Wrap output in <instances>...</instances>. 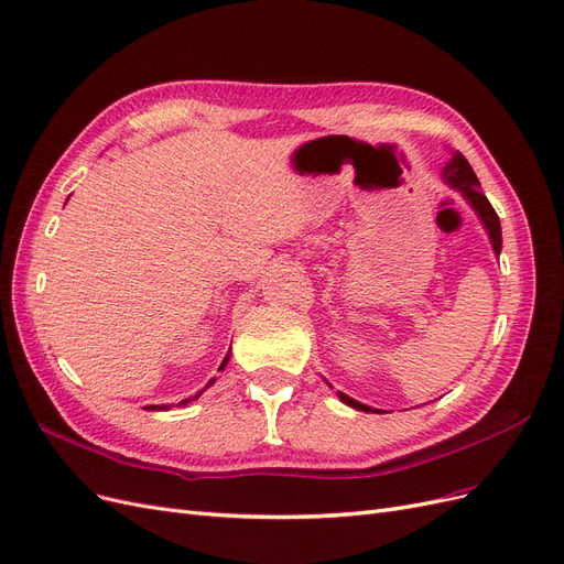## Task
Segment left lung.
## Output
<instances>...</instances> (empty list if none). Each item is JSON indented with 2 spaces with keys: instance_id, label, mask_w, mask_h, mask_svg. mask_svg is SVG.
<instances>
[{
  "instance_id": "obj_1",
  "label": "left lung",
  "mask_w": 564,
  "mask_h": 564,
  "mask_svg": "<svg viewBox=\"0 0 564 564\" xmlns=\"http://www.w3.org/2000/svg\"><path fill=\"white\" fill-rule=\"evenodd\" d=\"M443 180L452 189H457L466 198V204L476 210V215L480 217V223H482V227H485V231L489 236V241H492L495 256L499 258V252H501L499 215L495 213L492 204L487 202V196L480 192L478 177H476L474 169H470V163L464 159L462 152H452V159L445 163V169H443ZM337 395H339L341 403H347L354 410H360V412H381V410H375L370 405H362V403L354 401V398H349L347 393H341V391H337Z\"/></svg>"
}]
</instances>
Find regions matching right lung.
Instances as JSON below:
<instances>
[{"label": "right lung", "mask_w": 564, "mask_h": 564, "mask_svg": "<svg viewBox=\"0 0 564 564\" xmlns=\"http://www.w3.org/2000/svg\"><path fill=\"white\" fill-rule=\"evenodd\" d=\"M229 356H231V354H229V351H227V356H225V360H223V362H220V368H217V370H225V368H227V362H229ZM213 384H215V377H213V379H210V381H208V384H206V387H204V389H202V391H198V393H196V395H192V398H185V401H180V403H177V405H187V403H192V401H196V398H198V395H202V393H204V391H206V389H208V387H213ZM171 408H173V405H150V408H148V410H171Z\"/></svg>", "instance_id": "right-lung-1"}]
</instances>
